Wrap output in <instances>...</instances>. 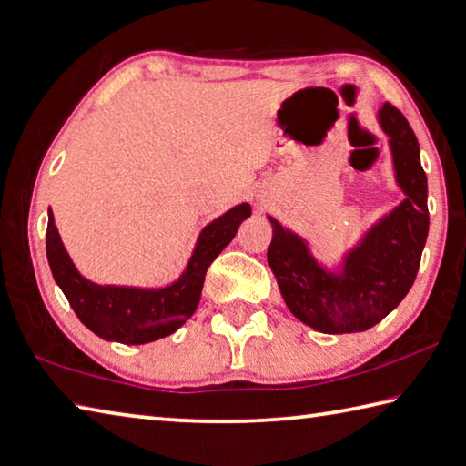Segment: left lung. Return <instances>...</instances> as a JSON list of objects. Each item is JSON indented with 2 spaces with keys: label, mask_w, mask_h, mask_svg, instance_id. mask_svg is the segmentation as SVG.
Segmentation results:
<instances>
[{
  "label": "left lung",
  "mask_w": 466,
  "mask_h": 466,
  "mask_svg": "<svg viewBox=\"0 0 466 466\" xmlns=\"http://www.w3.org/2000/svg\"><path fill=\"white\" fill-rule=\"evenodd\" d=\"M388 136L391 168L403 200L365 227L361 237L327 266L309 237L268 215V263L288 310L324 335L361 332L381 322L414 284L428 239V180L420 146L406 117L385 103L375 113Z\"/></svg>",
  "instance_id": "left-lung-1"
}]
</instances>
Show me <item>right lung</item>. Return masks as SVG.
<instances>
[{"label":"right lung","instance_id":"1","mask_svg":"<svg viewBox=\"0 0 466 466\" xmlns=\"http://www.w3.org/2000/svg\"><path fill=\"white\" fill-rule=\"evenodd\" d=\"M249 217L251 205L239 203L207 223L182 274L162 288L96 284L85 278L60 239L52 208H48L46 258L52 278L86 329L109 342L146 345L177 332L195 314L208 266Z\"/></svg>","mask_w":466,"mask_h":466}]
</instances>
